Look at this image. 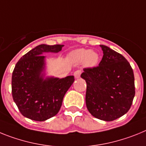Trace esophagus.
<instances>
[{
  "mask_svg": "<svg viewBox=\"0 0 146 146\" xmlns=\"http://www.w3.org/2000/svg\"><path fill=\"white\" fill-rule=\"evenodd\" d=\"M81 73H82V70H76V71L74 72L75 78H79L81 76Z\"/></svg>",
  "mask_w": 146,
  "mask_h": 146,
  "instance_id": "1",
  "label": "esophagus"
}]
</instances>
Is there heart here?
Returning <instances> with one entry per match:
<instances>
[{
    "mask_svg": "<svg viewBox=\"0 0 146 146\" xmlns=\"http://www.w3.org/2000/svg\"><path fill=\"white\" fill-rule=\"evenodd\" d=\"M68 57L72 62H84V65L87 67H94L98 64L99 59V56L97 53L84 48L73 50L69 54Z\"/></svg>",
    "mask_w": 146,
    "mask_h": 146,
    "instance_id": "b5f03b06",
    "label": "heart"
}]
</instances>
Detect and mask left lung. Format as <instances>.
<instances>
[{
	"label": "left lung",
	"mask_w": 146,
	"mask_h": 146,
	"mask_svg": "<svg viewBox=\"0 0 146 146\" xmlns=\"http://www.w3.org/2000/svg\"><path fill=\"white\" fill-rule=\"evenodd\" d=\"M103 58L96 67L84 68L86 105L90 113L105 121L119 118L131 108L135 95L134 76L123 56L101 45Z\"/></svg>",
	"instance_id": "1"
}]
</instances>
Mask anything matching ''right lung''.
I'll use <instances>...</instances> for the list:
<instances>
[{
  "label": "right lung",
  "mask_w": 146,
  "mask_h": 146,
  "mask_svg": "<svg viewBox=\"0 0 146 146\" xmlns=\"http://www.w3.org/2000/svg\"><path fill=\"white\" fill-rule=\"evenodd\" d=\"M63 46L38 45L23 56L15 65L12 77V98L24 117L44 121L59 112L63 98L74 82V76L44 80L40 74L45 62L42 53H57Z\"/></svg>",
  "instance_id": "1"
}]
</instances>
